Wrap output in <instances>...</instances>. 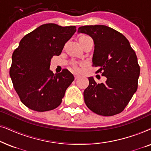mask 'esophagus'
I'll return each mask as SVG.
<instances>
[{"mask_svg": "<svg viewBox=\"0 0 151 151\" xmlns=\"http://www.w3.org/2000/svg\"><path fill=\"white\" fill-rule=\"evenodd\" d=\"M74 77H75V80H78L80 78V76L78 75V74H75V75H74Z\"/></svg>", "mask_w": 151, "mask_h": 151, "instance_id": "obj_1", "label": "esophagus"}]
</instances>
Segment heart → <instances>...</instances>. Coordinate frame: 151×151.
Returning a JSON list of instances; mask_svg holds the SVG:
<instances>
[{
	"mask_svg": "<svg viewBox=\"0 0 151 151\" xmlns=\"http://www.w3.org/2000/svg\"><path fill=\"white\" fill-rule=\"evenodd\" d=\"M85 37H88V36H81L80 37V38H85ZM73 67H74V69H75L76 71H80L82 70V68H81V67H80V65H78V64H76V63H73Z\"/></svg>",
	"mask_w": 151,
	"mask_h": 151,
	"instance_id": "obj_1",
	"label": "heart"
}]
</instances>
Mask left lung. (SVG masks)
Masks as SVG:
<instances>
[{
	"label": "left lung",
	"instance_id": "obj_1",
	"mask_svg": "<svg viewBox=\"0 0 151 151\" xmlns=\"http://www.w3.org/2000/svg\"><path fill=\"white\" fill-rule=\"evenodd\" d=\"M78 33L90 36L94 42L93 65L106 78L104 83H96L88 78L84 91V102L96 114L112 116L124 109L137 88L140 68L135 52L127 38L106 25H86Z\"/></svg>",
	"mask_w": 151,
	"mask_h": 151
}]
</instances>
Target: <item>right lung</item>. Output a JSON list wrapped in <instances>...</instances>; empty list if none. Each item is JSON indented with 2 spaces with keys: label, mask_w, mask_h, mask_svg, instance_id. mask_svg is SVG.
Masks as SVG:
<instances>
[{
  "label": "right lung",
  "mask_w": 151,
  "mask_h": 151,
  "mask_svg": "<svg viewBox=\"0 0 151 151\" xmlns=\"http://www.w3.org/2000/svg\"><path fill=\"white\" fill-rule=\"evenodd\" d=\"M76 32L75 26L42 24L24 36L14 50L9 76L20 100L29 109L44 112L61 104L74 77L67 69L54 74L49 69L50 63Z\"/></svg>",
  "instance_id": "right-lung-1"
}]
</instances>
